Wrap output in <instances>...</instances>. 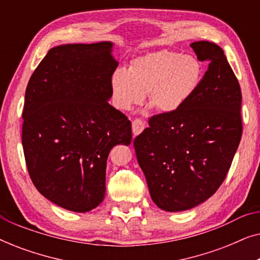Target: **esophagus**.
<instances>
[{"mask_svg": "<svg viewBox=\"0 0 260 260\" xmlns=\"http://www.w3.org/2000/svg\"><path fill=\"white\" fill-rule=\"evenodd\" d=\"M145 129V123L142 119L133 120V133L135 136L140 135Z\"/></svg>", "mask_w": 260, "mask_h": 260, "instance_id": "esophagus-1", "label": "esophagus"}]
</instances>
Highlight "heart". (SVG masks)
Masks as SVG:
<instances>
[{
	"label": "heart",
	"mask_w": 260,
	"mask_h": 260,
	"mask_svg": "<svg viewBox=\"0 0 260 260\" xmlns=\"http://www.w3.org/2000/svg\"><path fill=\"white\" fill-rule=\"evenodd\" d=\"M202 65L193 55L162 49L133 60L127 71L117 70L111 77L113 105L130 110L141 104L144 93L159 112L182 108L202 79Z\"/></svg>",
	"instance_id": "b5f03b06"
}]
</instances>
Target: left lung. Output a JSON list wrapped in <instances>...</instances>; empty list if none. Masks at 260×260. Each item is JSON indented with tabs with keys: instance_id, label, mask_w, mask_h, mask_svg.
Returning <instances> with one entry per match:
<instances>
[{
	"instance_id": "1",
	"label": "left lung",
	"mask_w": 260,
	"mask_h": 260,
	"mask_svg": "<svg viewBox=\"0 0 260 260\" xmlns=\"http://www.w3.org/2000/svg\"><path fill=\"white\" fill-rule=\"evenodd\" d=\"M190 47L208 61L198 90L181 109L150 117L134 141L152 201L167 212L193 208L218 190L243 134L240 85L223 51L208 41Z\"/></svg>"
}]
</instances>
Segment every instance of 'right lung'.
<instances>
[{
    "label": "right lung",
    "instance_id": "add662e5",
    "mask_svg": "<svg viewBox=\"0 0 260 260\" xmlns=\"http://www.w3.org/2000/svg\"><path fill=\"white\" fill-rule=\"evenodd\" d=\"M112 44L49 49L31 74L22 111V147L30 180L46 199L88 212L105 195L109 152L133 137L127 117L109 104L118 62Z\"/></svg>",
    "mask_w": 260,
    "mask_h": 260
}]
</instances>
